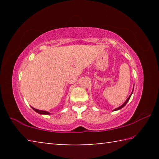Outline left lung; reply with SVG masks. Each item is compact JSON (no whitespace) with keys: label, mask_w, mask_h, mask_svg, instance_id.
<instances>
[{"label":"left lung","mask_w":159,"mask_h":159,"mask_svg":"<svg viewBox=\"0 0 159 159\" xmlns=\"http://www.w3.org/2000/svg\"><path fill=\"white\" fill-rule=\"evenodd\" d=\"M133 90H134V87H133V91H132V93H131V94H130V96H129V97H128V99H126V100H125V102H124V103H123V104H122V105H121V106H120L119 107H118V108H116V109H114V110H113V111H117V110H119V109H122L123 107H125V104L128 103V102L129 101V99H130V97H131V95H132V94H133Z\"/></svg>","instance_id":"8db88e82"}]
</instances>
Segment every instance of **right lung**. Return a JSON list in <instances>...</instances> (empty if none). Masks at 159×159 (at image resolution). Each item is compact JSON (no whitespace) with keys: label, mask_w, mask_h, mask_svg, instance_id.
Listing matches in <instances>:
<instances>
[{"label":"right lung","mask_w":159,"mask_h":159,"mask_svg":"<svg viewBox=\"0 0 159 159\" xmlns=\"http://www.w3.org/2000/svg\"><path fill=\"white\" fill-rule=\"evenodd\" d=\"M31 108L33 109L35 111L37 112V113H39V114H43V115H50V114H51L50 112H48L47 111H43V110L36 109H35V108H34V107H31Z\"/></svg>","instance_id":"right-lung-1"}]
</instances>
